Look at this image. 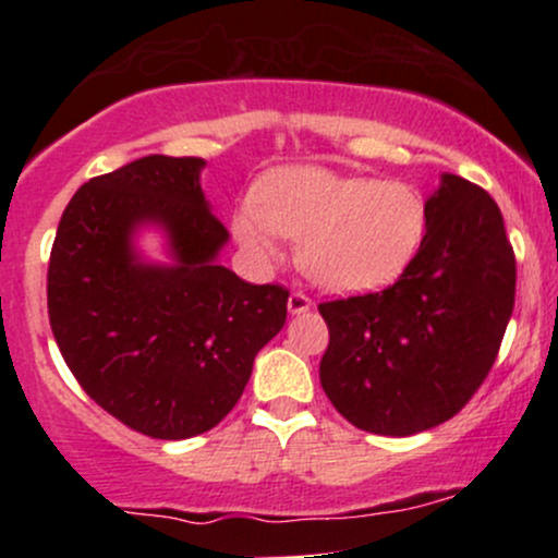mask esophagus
Here are the masks:
<instances>
[{"instance_id": "obj_1", "label": "esophagus", "mask_w": 558, "mask_h": 558, "mask_svg": "<svg viewBox=\"0 0 558 558\" xmlns=\"http://www.w3.org/2000/svg\"><path fill=\"white\" fill-rule=\"evenodd\" d=\"M310 306H312V299L306 296V293L293 291L291 296H288V312H291V315H301V312H306Z\"/></svg>"}]
</instances>
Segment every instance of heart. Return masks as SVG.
<instances>
[{
  "label": "heart",
  "instance_id": "heart-1",
  "mask_svg": "<svg viewBox=\"0 0 558 558\" xmlns=\"http://www.w3.org/2000/svg\"><path fill=\"white\" fill-rule=\"evenodd\" d=\"M425 228V198L414 185L323 168L272 172L233 213V235L254 265L283 257V235L299 241L301 270L336 293L393 283L417 257Z\"/></svg>",
  "mask_w": 558,
  "mask_h": 558
}]
</instances>
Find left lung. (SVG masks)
<instances>
[{"label": "left lung", "mask_w": 558, "mask_h": 558, "mask_svg": "<svg viewBox=\"0 0 558 558\" xmlns=\"http://www.w3.org/2000/svg\"><path fill=\"white\" fill-rule=\"evenodd\" d=\"M425 207V239L393 286L319 304L330 330L319 383L375 435L451 420L488 377L514 310V248L488 191L446 172Z\"/></svg>", "instance_id": "1"}]
</instances>
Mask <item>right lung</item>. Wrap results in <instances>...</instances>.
<instances>
[{"label":"right lung","instance_id":"1","mask_svg":"<svg viewBox=\"0 0 558 558\" xmlns=\"http://www.w3.org/2000/svg\"><path fill=\"white\" fill-rule=\"evenodd\" d=\"M202 168L149 155L92 178L49 257V325L70 373L114 420L159 440L213 430L288 312L283 286H252L217 262L228 230L202 194ZM141 225L166 230L172 266L140 262Z\"/></svg>","mask_w":558,"mask_h":558}]
</instances>
